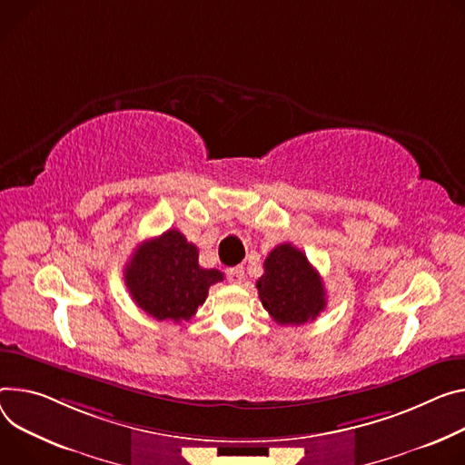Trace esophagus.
I'll return each mask as SVG.
<instances>
[{"instance_id": "34e87169", "label": "esophagus", "mask_w": 465, "mask_h": 465, "mask_svg": "<svg viewBox=\"0 0 465 465\" xmlns=\"http://www.w3.org/2000/svg\"><path fill=\"white\" fill-rule=\"evenodd\" d=\"M226 276L232 283H241L244 280V269L242 267H232L226 271Z\"/></svg>"}]
</instances>
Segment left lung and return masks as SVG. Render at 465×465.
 Segmentation results:
<instances>
[{
	"label": "left lung",
	"mask_w": 465,
	"mask_h": 465,
	"mask_svg": "<svg viewBox=\"0 0 465 465\" xmlns=\"http://www.w3.org/2000/svg\"><path fill=\"white\" fill-rule=\"evenodd\" d=\"M263 269L256 287L263 308L278 324H304L326 308L322 280L297 246L278 244L271 250Z\"/></svg>",
	"instance_id": "1"
}]
</instances>
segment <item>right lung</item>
Wrapping results in <instances>:
<instances>
[{
  "instance_id": "add662e5",
  "label": "right lung",
  "mask_w": 465,
  "mask_h": 465,
  "mask_svg": "<svg viewBox=\"0 0 465 465\" xmlns=\"http://www.w3.org/2000/svg\"><path fill=\"white\" fill-rule=\"evenodd\" d=\"M125 287L135 304L157 321H189L209 287L223 282L217 269L198 265V248L178 230L144 241L125 265Z\"/></svg>"
}]
</instances>
